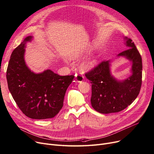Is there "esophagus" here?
<instances>
[{
    "mask_svg": "<svg viewBox=\"0 0 154 154\" xmlns=\"http://www.w3.org/2000/svg\"><path fill=\"white\" fill-rule=\"evenodd\" d=\"M75 78L77 82H81L84 80V76L80 74H75Z\"/></svg>",
    "mask_w": 154,
    "mask_h": 154,
    "instance_id": "34e87169",
    "label": "esophagus"
}]
</instances>
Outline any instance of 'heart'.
Here are the masks:
<instances>
[{"label":"heart","instance_id":"1","mask_svg":"<svg viewBox=\"0 0 154 154\" xmlns=\"http://www.w3.org/2000/svg\"><path fill=\"white\" fill-rule=\"evenodd\" d=\"M81 56H82V53L75 52L71 54L69 56V58L70 59H75ZM97 62V59L95 57H92L91 58H88L82 60L79 63V67L84 72L90 70L95 66Z\"/></svg>","mask_w":154,"mask_h":154}]
</instances>
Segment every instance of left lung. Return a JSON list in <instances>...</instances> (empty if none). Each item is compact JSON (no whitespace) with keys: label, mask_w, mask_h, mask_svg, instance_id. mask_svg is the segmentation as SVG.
Segmentation results:
<instances>
[{"label":"left lung","mask_w":154,"mask_h":154,"mask_svg":"<svg viewBox=\"0 0 154 154\" xmlns=\"http://www.w3.org/2000/svg\"><path fill=\"white\" fill-rule=\"evenodd\" d=\"M128 49L117 57H124L132 63L131 75L122 80L117 79L111 72L113 60L100 63L85 74L92 84L91 104L101 114L118 112L127 107L137 97L142 84V62L141 56L131 38L124 37Z\"/></svg>","instance_id":"left-lung-1"}]
</instances>
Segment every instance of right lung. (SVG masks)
Segmentation results:
<instances>
[{
  "instance_id": "add662e5",
  "label": "right lung",
  "mask_w": 154,
  "mask_h": 154,
  "mask_svg": "<svg viewBox=\"0 0 154 154\" xmlns=\"http://www.w3.org/2000/svg\"><path fill=\"white\" fill-rule=\"evenodd\" d=\"M28 36L12 52L7 70L9 90L19 108L33 119L54 117L63 107V99L74 75L60 76L50 69L40 73L32 71L25 61Z\"/></svg>"
}]
</instances>
